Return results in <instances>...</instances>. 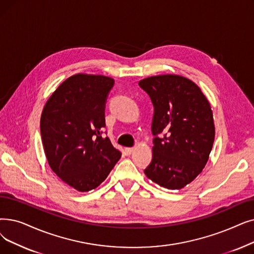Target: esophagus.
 <instances>
[{
  "instance_id": "1",
  "label": "esophagus",
  "mask_w": 254,
  "mask_h": 254,
  "mask_svg": "<svg viewBox=\"0 0 254 254\" xmlns=\"http://www.w3.org/2000/svg\"><path fill=\"white\" fill-rule=\"evenodd\" d=\"M134 151V147H127L126 148V153L127 154V156H128V154H130L131 152H133Z\"/></svg>"
}]
</instances>
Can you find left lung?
Here are the masks:
<instances>
[{"instance_id": "8db88e82", "label": "left lung", "mask_w": 254, "mask_h": 254, "mask_svg": "<svg viewBox=\"0 0 254 254\" xmlns=\"http://www.w3.org/2000/svg\"><path fill=\"white\" fill-rule=\"evenodd\" d=\"M139 86L153 105L152 160L144 173L164 188L180 190L202 171L211 153V106L200 88L181 75L149 76Z\"/></svg>"}]
</instances>
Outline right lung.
<instances>
[{
  "label": "right lung",
  "instance_id": "right-lung-1",
  "mask_svg": "<svg viewBox=\"0 0 254 254\" xmlns=\"http://www.w3.org/2000/svg\"><path fill=\"white\" fill-rule=\"evenodd\" d=\"M114 80L78 73L65 80L47 102L40 118L50 167L80 192L100 186L121 157L108 137L105 109Z\"/></svg>",
  "mask_w": 254,
  "mask_h": 254
}]
</instances>
